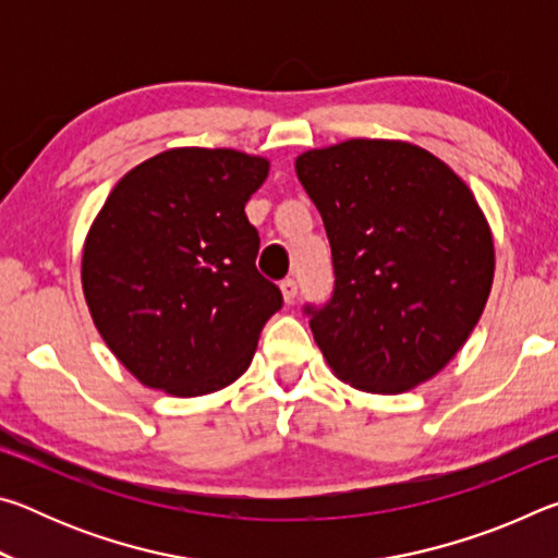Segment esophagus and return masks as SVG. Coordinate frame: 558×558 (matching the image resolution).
Returning a JSON list of instances; mask_svg holds the SVG:
<instances>
[{"label":"esophagus","mask_w":558,"mask_h":558,"mask_svg":"<svg viewBox=\"0 0 558 558\" xmlns=\"http://www.w3.org/2000/svg\"><path fill=\"white\" fill-rule=\"evenodd\" d=\"M280 292H282V300H286V305H292V302H295V298H298V282L292 280V278L282 280L280 282Z\"/></svg>","instance_id":"esophagus-1"}]
</instances>
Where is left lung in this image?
<instances>
[{"label": "left lung", "instance_id": "obj_1", "mask_svg": "<svg viewBox=\"0 0 558 558\" xmlns=\"http://www.w3.org/2000/svg\"><path fill=\"white\" fill-rule=\"evenodd\" d=\"M295 172L332 245L335 295L307 307L329 369L366 393L433 379L468 342L493 290L495 241L475 194L405 140L307 149Z\"/></svg>", "mask_w": 558, "mask_h": 558}]
</instances>
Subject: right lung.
<instances>
[{
	"label": "right lung",
	"mask_w": 558,
	"mask_h": 558,
	"mask_svg": "<svg viewBox=\"0 0 558 558\" xmlns=\"http://www.w3.org/2000/svg\"><path fill=\"white\" fill-rule=\"evenodd\" d=\"M270 159L174 147L112 186L83 241L93 325L149 389L182 399L221 391L248 369L280 290L256 270L245 202Z\"/></svg>",
	"instance_id": "1"
}]
</instances>
